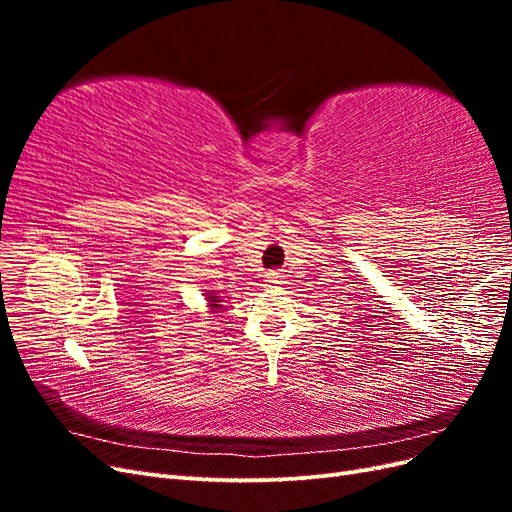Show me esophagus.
Instances as JSON below:
<instances>
[{
  "instance_id": "1",
  "label": "esophagus",
  "mask_w": 512,
  "mask_h": 512,
  "mask_svg": "<svg viewBox=\"0 0 512 512\" xmlns=\"http://www.w3.org/2000/svg\"><path fill=\"white\" fill-rule=\"evenodd\" d=\"M267 282H271V284H277V282H280V273H269V277H267Z\"/></svg>"
}]
</instances>
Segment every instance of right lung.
Here are the masks:
<instances>
[{"mask_svg":"<svg viewBox=\"0 0 512 512\" xmlns=\"http://www.w3.org/2000/svg\"><path fill=\"white\" fill-rule=\"evenodd\" d=\"M209 299H211V303H213V305H215V303H218V297H209Z\"/></svg>","mask_w":512,"mask_h":512,"instance_id":"add662e5","label":"right lung"}]
</instances>
